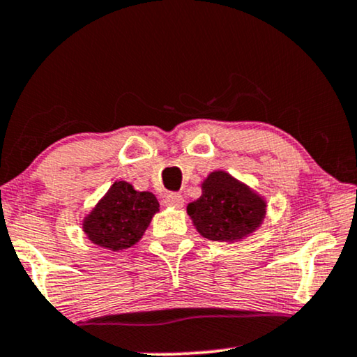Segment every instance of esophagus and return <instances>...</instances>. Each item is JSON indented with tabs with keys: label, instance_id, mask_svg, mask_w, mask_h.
Returning <instances> with one entry per match:
<instances>
[{
	"label": "esophagus",
	"instance_id": "34e87169",
	"mask_svg": "<svg viewBox=\"0 0 357 357\" xmlns=\"http://www.w3.org/2000/svg\"><path fill=\"white\" fill-rule=\"evenodd\" d=\"M165 204L168 207H176V209H179V207L184 206V197L181 196V194L171 192L165 197Z\"/></svg>",
	"mask_w": 357,
	"mask_h": 357
}]
</instances>
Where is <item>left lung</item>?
I'll use <instances>...</instances> for the list:
<instances>
[{
    "instance_id": "left-lung-1",
    "label": "left lung",
    "mask_w": 357,
    "mask_h": 357,
    "mask_svg": "<svg viewBox=\"0 0 357 357\" xmlns=\"http://www.w3.org/2000/svg\"><path fill=\"white\" fill-rule=\"evenodd\" d=\"M201 189L199 199L188 204V214L202 237L237 242L264 222L267 214L264 197L225 171H212Z\"/></svg>"
}]
</instances>
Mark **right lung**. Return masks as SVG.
Masks as SVG:
<instances>
[{
    "instance_id": "obj_1",
    "label": "right lung",
    "mask_w": 357,
    "mask_h": 357,
    "mask_svg": "<svg viewBox=\"0 0 357 357\" xmlns=\"http://www.w3.org/2000/svg\"><path fill=\"white\" fill-rule=\"evenodd\" d=\"M160 211L155 194L137 191L126 181H115L84 219L89 241L107 250H123L137 243Z\"/></svg>"
}]
</instances>
